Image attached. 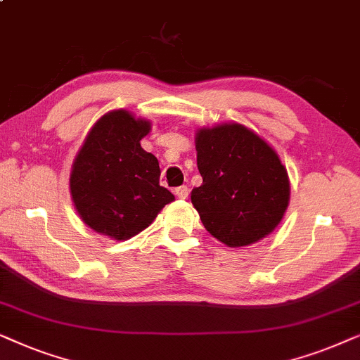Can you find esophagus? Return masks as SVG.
Here are the masks:
<instances>
[{
  "label": "esophagus",
  "mask_w": 360,
  "mask_h": 360,
  "mask_svg": "<svg viewBox=\"0 0 360 360\" xmlns=\"http://www.w3.org/2000/svg\"><path fill=\"white\" fill-rule=\"evenodd\" d=\"M174 194H176L177 198H179V199H188V195H189V189L186 188V186H181V188H176Z\"/></svg>",
  "instance_id": "34e87169"
}]
</instances>
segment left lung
Returning <instances> with one entry per match:
<instances>
[{"instance_id":"obj_1","label":"left lung","mask_w":360,"mask_h":360,"mask_svg":"<svg viewBox=\"0 0 360 360\" xmlns=\"http://www.w3.org/2000/svg\"><path fill=\"white\" fill-rule=\"evenodd\" d=\"M202 184L191 202L210 236L230 248L270 236L290 204L288 171L260 135L240 123L195 131Z\"/></svg>"}]
</instances>
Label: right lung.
Segmentation results:
<instances>
[{
    "label": "right lung",
    "mask_w": 360,
    "mask_h": 360,
    "mask_svg": "<svg viewBox=\"0 0 360 360\" xmlns=\"http://www.w3.org/2000/svg\"><path fill=\"white\" fill-rule=\"evenodd\" d=\"M150 131V120L112 110L94 123L72 162L69 188L77 214L113 240L135 237L174 200L160 186L156 156L141 148Z\"/></svg>",
    "instance_id": "1"
}]
</instances>
